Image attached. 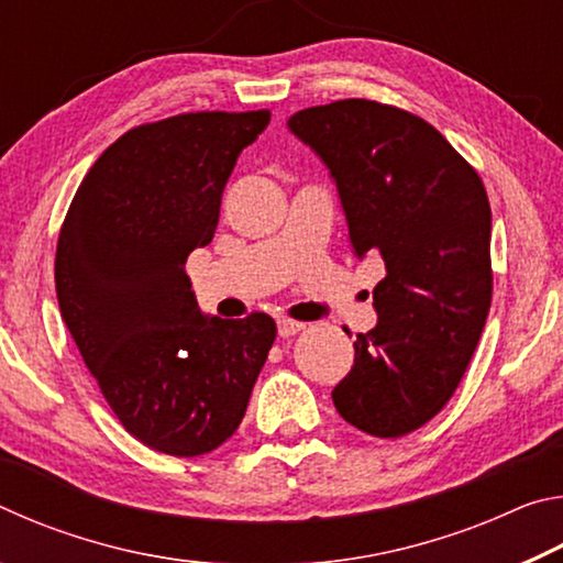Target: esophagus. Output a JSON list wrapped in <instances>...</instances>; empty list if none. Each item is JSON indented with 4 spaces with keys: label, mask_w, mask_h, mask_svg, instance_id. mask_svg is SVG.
Instances as JSON below:
<instances>
[{
    "label": "esophagus",
    "mask_w": 563,
    "mask_h": 563,
    "mask_svg": "<svg viewBox=\"0 0 563 563\" xmlns=\"http://www.w3.org/2000/svg\"><path fill=\"white\" fill-rule=\"evenodd\" d=\"M300 330H305V325L298 320H290V318L278 320V335L280 338H292V335H298Z\"/></svg>",
    "instance_id": "esophagus-1"
}]
</instances>
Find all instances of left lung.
<instances>
[{"instance_id":"obj_1","label":"left lung","mask_w":563,"mask_h":563,"mask_svg":"<svg viewBox=\"0 0 563 563\" xmlns=\"http://www.w3.org/2000/svg\"><path fill=\"white\" fill-rule=\"evenodd\" d=\"M290 131L335 178L357 258L379 253L377 325L332 389L357 430L405 437L450 402L492 302V208L476 170L432 123L405 109L342 99L302 109Z\"/></svg>"}]
</instances>
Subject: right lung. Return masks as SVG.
I'll return each mask as SVG.
<instances>
[{
	"label": "right lung",
	"mask_w": 563,
	"mask_h": 563,
	"mask_svg": "<svg viewBox=\"0 0 563 563\" xmlns=\"http://www.w3.org/2000/svg\"><path fill=\"white\" fill-rule=\"evenodd\" d=\"M271 111L141 123L84 176L56 243L62 318L131 437L170 456L213 452L245 415L275 320L206 318L186 261L213 241L225 180Z\"/></svg>",
	"instance_id": "1"
}]
</instances>
